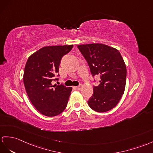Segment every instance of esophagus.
<instances>
[{"instance_id":"34e87169","label":"esophagus","mask_w":153,"mask_h":153,"mask_svg":"<svg viewBox=\"0 0 153 153\" xmlns=\"http://www.w3.org/2000/svg\"><path fill=\"white\" fill-rule=\"evenodd\" d=\"M76 88L78 89V90H80V89H81L82 88V85L80 84L79 85H78V86H76Z\"/></svg>"}]
</instances>
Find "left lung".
Listing matches in <instances>:
<instances>
[{
	"label": "left lung",
	"instance_id": "8db88e82",
	"mask_svg": "<svg viewBox=\"0 0 153 153\" xmlns=\"http://www.w3.org/2000/svg\"><path fill=\"white\" fill-rule=\"evenodd\" d=\"M77 47L87 61L91 75L100 76L99 85H94V94L88 100L89 106L97 112L114 108L123 95L126 84V68L120 53L101 43Z\"/></svg>",
	"mask_w": 153,
	"mask_h": 153
}]
</instances>
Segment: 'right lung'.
Here are the masks:
<instances>
[{
  "mask_svg": "<svg viewBox=\"0 0 153 153\" xmlns=\"http://www.w3.org/2000/svg\"><path fill=\"white\" fill-rule=\"evenodd\" d=\"M73 47H44L32 54L26 64L23 75L26 91L33 106L46 116L60 114L68 105L72 88L62 84L53 85L51 82L58 80L62 58Z\"/></svg>",
  "mask_w": 153,
  "mask_h": 153,
  "instance_id": "add662e5",
  "label": "right lung"
}]
</instances>
